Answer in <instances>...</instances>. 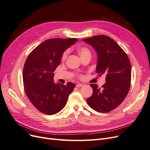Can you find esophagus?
Masks as SVG:
<instances>
[{
	"instance_id": "1",
	"label": "esophagus",
	"mask_w": 150,
	"mask_h": 150,
	"mask_svg": "<svg viewBox=\"0 0 150 150\" xmlns=\"http://www.w3.org/2000/svg\"><path fill=\"white\" fill-rule=\"evenodd\" d=\"M84 85L83 84H76V87L77 88H81V87H83Z\"/></svg>"
}]
</instances>
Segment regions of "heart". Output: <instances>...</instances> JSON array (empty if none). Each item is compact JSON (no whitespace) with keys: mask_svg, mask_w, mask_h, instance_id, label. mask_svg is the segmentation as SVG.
Returning <instances> with one entry per match:
<instances>
[{"mask_svg":"<svg viewBox=\"0 0 150 150\" xmlns=\"http://www.w3.org/2000/svg\"><path fill=\"white\" fill-rule=\"evenodd\" d=\"M78 52L81 57V58H83L84 57L90 55L91 56V51L88 47H86V46H80L78 48ZM68 54H69V51L68 50H66L65 51H64L62 54L61 56V61H64L67 59V57L68 56ZM80 78H82L83 76H79Z\"/></svg>","mask_w":150,"mask_h":150,"instance_id":"1","label":"heart"}]
</instances>
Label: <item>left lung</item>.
<instances>
[{"label": "left lung", "mask_w": 150, "mask_h": 150, "mask_svg": "<svg viewBox=\"0 0 150 150\" xmlns=\"http://www.w3.org/2000/svg\"><path fill=\"white\" fill-rule=\"evenodd\" d=\"M83 41L96 50V72L99 76L105 74L106 81L101 88L97 84H90L93 93L86 101L95 111L110 112L118 106L128 94L131 79L130 61L122 49L107 35H94Z\"/></svg>", "instance_id": "left-lung-1"}]
</instances>
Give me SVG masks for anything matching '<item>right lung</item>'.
I'll list each match as a JSON object with an SVG mask.
<instances>
[{"label": "right lung", "instance_id": "obj_1", "mask_svg": "<svg viewBox=\"0 0 150 150\" xmlns=\"http://www.w3.org/2000/svg\"><path fill=\"white\" fill-rule=\"evenodd\" d=\"M78 39L53 38L36 47L27 57L23 69L24 91L38 111L52 115L64 108L76 85L54 84V71L60 64L61 56Z\"/></svg>", "mask_w": 150, "mask_h": 150}]
</instances>
